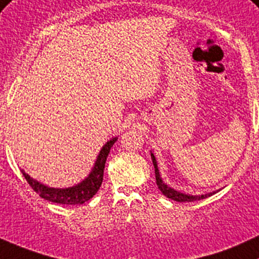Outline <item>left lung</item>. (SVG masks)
Wrapping results in <instances>:
<instances>
[{"mask_svg":"<svg viewBox=\"0 0 259 259\" xmlns=\"http://www.w3.org/2000/svg\"><path fill=\"white\" fill-rule=\"evenodd\" d=\"M151 158H152L153 167H155L156 183H157L158 189L161 190L162 194L166 195L167 198L173 199V200H176V201H194V200H200V199H205L212 194V193H210V194H205V195H188V194H183V193H180V192H177V190L169 188V187L166 186V184H164L161 180L160 172H158V168H157V162H156V158H155V156H153V153H151Z\"/></svg>","mask_w":259,"mask_h":259,"instance_id":"left-lung-1","label":"left lung"}]
</instances>
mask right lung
Here are the masks:
<instances>
[{
    "label": "right lung",
    "mask_w": 259,
    "mask_h": 259,
    "mask_svg": "<svg viewBox=\"0 0 259 259\" xmlns=\"http://www.w3.org/2000/svg\"><path fill=\"white\" fill-rule=\"evenodd\" d=\"M116 141V138H113L112 140L108 141L104 145L103 149L99 152L97 161H96L95 167H93V171L91 172V175L84 180L83 182L77 184L75 187H71V188L66 189H55V188H49V187H45L44 184H40L39 182L34 181L33 178H30L24 171L23 173L24 178L27 180L28 184L32 187V189L35 193H38L41 198L47 199V200L53 201V203L58 204H65V205H77V204H83L87 200H90L96 193L98 192V189L101 188L102 182H103V173H104V166H106V161L108 155H109L110 149L114 145Z\"/></svg>",
    "instance_id": "add662e5"
}]
</instances>
